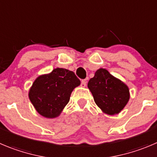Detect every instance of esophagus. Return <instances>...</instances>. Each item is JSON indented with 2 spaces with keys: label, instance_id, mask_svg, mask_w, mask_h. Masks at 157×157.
I'll return each instance as SVG.
<instances>
[{
  "label": "esophagus",
  "instance_id": "esophagus-1",
  "mask_svg": "<svg viewBox=\"0 0 157 157\" xmlns=\"http://www.w3.org/2000/svg\"><path fill=\"white\" fill-rule=\"evenodd\" d=\"M86 80H82L81 82V86L82 87H86Z\"/></svg>",
  "mask_w": 157,
  "mask_h": 157
}]
</instances>
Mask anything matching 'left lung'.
<instances>
[{"label":"left lung","mask_w":157,"mask_h":157,"mask_svg":"<svg viewBox=\"0 0 157 157\" xmlns=\"http://www.w3.org/2000/svg\"><path fill=\"white\" fill-rule=\"evenodd\" d=\"M95 104L103 113L116 115L126 106L129 90L123 82L112 75L105 68H99L88 82Z\"/></svg>","instance_id":"8db88e82"}]
</instances>
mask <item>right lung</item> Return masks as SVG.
I'll return each mask as SVG.
<instances>
[{"mask_svg": "<svg viewBox=\"0 0 157 157\" xmlns=\"http://www.w3.org/2000/svg\"><path fill=\"white\" fill-rule=\"evenodd\" d=\"M81 83L73 71L55 68L49 74L38 76L28 93L36 111L45 118L59 116L69 102L71 92Z\"/></svg>", "mask_w": 157, "mask_h": 157, "instance_id": "obj_1", "label": "right lung"}]
</instances>
